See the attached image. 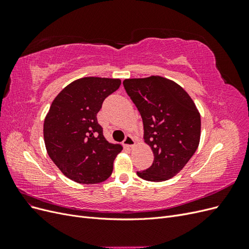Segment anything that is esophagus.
I'll use <instances>...</instances> for the list:
<instances>
[{
	"label": "esophagus",
	"instance_id": "34e87169",
	"mask_svg": "<svg viewBox=\"0 0 249 249\" xmlns=\"http://www.w3.org/2000/svg\"><path fill=\"white\" fill-rule=\"evenodd\" d=\"M123 143H124V145L126 147H133L135 145V140L133 139L131 135H126Z\"/></svg>",
	"mask_w": 249,
	"mask_h": 249
}]
</instances>
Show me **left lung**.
Returning a JSON list of instances; mask_svg holds the SVG:
<instances>
[{
    "mask_svg": "<svg viewBox=\"0 0 249 249\" xmlns=\"http://www.w3.org/2000/svg\"><path fill=\"white\" fill-rule=\"evenodd\" d=\"M125 92L138 109L144 141L153 149L152 166L137 171L149 182L167 180L184 168L199 144L200 115L177 83L162 77L126 79Z\"/></svg>",
    "mask_w": 249,
    "mask_h": 249,
    "instance_id": "1",
    "label": "left lung"
}]
</instances>
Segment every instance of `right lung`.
<instances>
[{"label":"right lung","instance_id":"add662e5","mask_svg":"<svg viewBox=\"0 0 249 249\" xmlns=\"http://www.w3.org/2000/svg\"><path fill=\"white\" fill-rule=\"evenodd\" d=\"M119 79L87 77L73 81L53 101L44 119L47 152L64 176L80 184H97L113 171L122 145L111 144L96 115L119 88Z\"/></svg>","mask_w":249,"mask_h":249}]
</instances>
